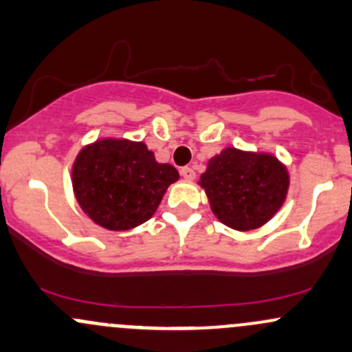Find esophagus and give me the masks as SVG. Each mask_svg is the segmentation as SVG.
<instances>
[{
  "mask_svg": "<svg viewBox=\"0 0 352 352\" xmlns=\"http://www.w3.org/2000/svg\"><path fill=\"white\" fill-rule=\"evenodd\" d=\"M180 175H182L185 180H188V182L195 179L194 168H190V167H182V168H180Z\"/></svg>",
  "mask_w": 352,
  "mask_h": 352,
  "instance_id": "obj_1",
  "label": "esophagus"
}]
</instances>
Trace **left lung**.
<instances>
[{
	"label": "left lung",
	"mask_w": 352,
	"mask_h": 352,
	"mask_svg": "<svg viewBox=\"0 0 352 352\" xmlns=\"http://www.w3.org/2000/svg\"><path fill=\"white\" fill-rule=\"evenodd\" d=\"M212 212L235 230L264 226L284 204L287 170L276 157L226 148L200 175Z\"/></svg>",
	"instance_id": "1"
}]
</instances>
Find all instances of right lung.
Wrapping results in <instances>:
<instances>
[{
    "label": "right lung",
    "instance_id": "1",
    "mask_svg": "<svg viewBox=\"0 0 352 352\" xmlns=\"http://www.w3.org/2000/svg\"><path fill=\"white\" fill-rule=\"evenodd\" d=\"M179 172L158 164L142 142L98 140L73 164V190L85 214L108 230H129L155 214Z\"/></svg>",
    "mask_w": 352,
    "mask_h": 352
}]
</instances>
